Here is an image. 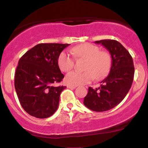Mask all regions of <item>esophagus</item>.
Here are the masks:
<instances>
[{"mask_svg":"<svg viewBox=\"0 0 148 148\" xmlns=\"http://www.w3.org/2000/svg\"><path fill=\"white\" fill-rule=\"evenodd\" d=\"M77 85H70V84H69V85H67V87L68 88H70V89H75L76 87H77Z\"/></svg>","mask_w":148,"mask_h":148,"instance_id":"34e87169","label":"esophagus"}]
</instances>
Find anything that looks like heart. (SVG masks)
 Masks as SVG:
<instances>
[{
  "instance_id": "b5f03b06",
  "label": "heart",
  "mask_w": 148,
  "mask_h": 148,
  "mask_svg": "<svg viewBox=\"0 0 148 148\" xmlns=\"http://www.w3.org/2000/svg\"><path fill=\"white\" fill-rule=\"evenodd\" d=\"M78 59H86L83 72L73 71L66 76L65 81L71 85H82L89 82L95 77L101 79L109 72L112 64L110 53L100 51L97 46L91 44H83L71 49ZM58 65L62 71L67 72L72 69L74 59L69 53L62 51L58 58Z\"/></svg>"
}]
</instances>
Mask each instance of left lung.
I'll return each mask as SVG.
<instances>
[{"instance_id":"left-lung-1","label":"left lung","mask_w":148,"mask_h":148,"mask_svg":"<svg viewBox=\"0 0 148 148\" xmlns=\"http://www.w3.org/2000/svg\"><path fill=\"white\" fill-rule=\"evenodd\" d=\"M102 44L110 53L112 66L108 76L96 89L89 86L84 104L95 112H104L114 108L123 100L133 82L135 68L128 51L115 40L95 41Z\"/></svg>"}]
</instances>
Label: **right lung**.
<instances>
[{
  "label": "right lung",
  "mask_w": 148,
  "mask_h": 148,
  "mask_svg": "<svg viewBox=\"0 0 148 148\" xmlns=\"http://www.w3.org/2000/svg\"><path fill=\"white\" fill-rule=\"evenodd\" d=\"M68 44H39L22 56L15 74V89L23 110L44 119L58 109L65 86H54L64 77L58 65L61 52Z\"/></svg>",
  "instance_id": "obj_1"
}]
</instances>
